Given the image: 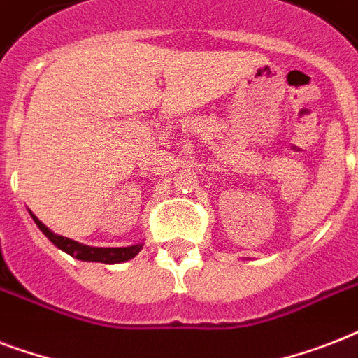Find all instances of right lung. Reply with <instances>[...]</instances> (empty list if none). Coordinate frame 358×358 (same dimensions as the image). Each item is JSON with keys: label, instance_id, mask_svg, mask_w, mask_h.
<instances>
[{"label": "right lung", "instance_id": "obj_1", "mask_svg": "<svg viewBox=\"0 0 358 358\" xmlns=\"http://www.w3.org/2000/svg\"><path fill=\"white\" fill-rule=\"evenodd\" d=\"M36 227L46 234V238L52 241L55 247L64 250L66 255L74 256L78 260L83 262H102V264H122V262L131 260L135 255H139L143 249V243L129 245V247H91V245H83L74 239L64 238V236L53 234L52 230L48 229L46 224L41 223L38 219L33 215Z\"/></svg>", "mask_w": 358, "mask_h": 358}]
</instances>
